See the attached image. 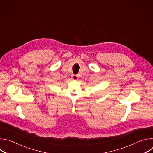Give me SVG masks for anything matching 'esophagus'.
<instances>
[{
	"instance_id": "obj_1",
	"label": "esophagus",
	"mask_w": 153,
	"mask_h": 153,
	"mask_svg": "<svg viewBox=\"0 0 153 153\" xmlns=\"http://www.w3.org/2000/svg\"><path fill=\"white\" fill-rule=\"evenodd\" d=\"M71 77H72V79H73V80H76L78 79V76H77V75H75V74H73L72 76H71Z\"/></svg>"
}]
</instances>
